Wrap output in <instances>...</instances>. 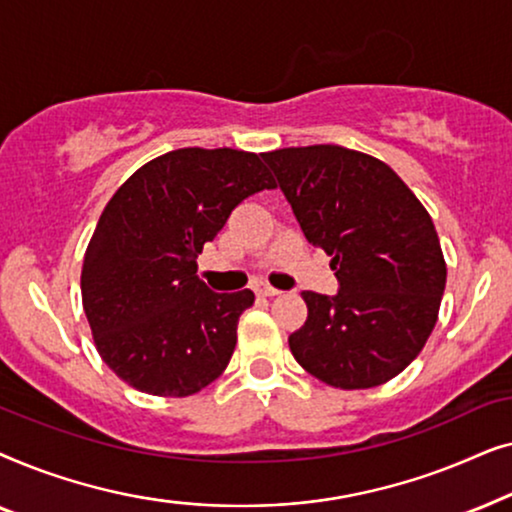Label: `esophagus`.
I'll return each instance as SVG.
<instances>
[{
  "label": "esophagus",
  "mask_w": 512,
  "mask_h": 512,
  "mask_svg": "<svg viewBox=\"0 0 512 512\" xmlns=\"http://www.w3.org/2000/svg\"><path fill=\"white\" fill-rule=\"evenodd\" d=\"M256 293L258 296H265V298H272V296H279V289H275V286H270V284H258L256 286Z\"/></svg>",
  "instance_id": "34e87169"
}]
</instances>
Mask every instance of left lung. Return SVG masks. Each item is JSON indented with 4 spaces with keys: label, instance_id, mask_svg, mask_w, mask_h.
Here are the masks:
<instances>
[{
    "label": "left lung",
    "instance_id": "obj_1",
    "mask_svg": "<svg viewBox=\"0 0 512 512\" xmlns=\"http://www.w3.org/2000/svg\"><path fill=\"white\" fill-rule=\"evenodd\" d=\"M263 160L340 282L333 298L303 291L293 359L335 389L380 387L417 359L438 321L447 265L429 212L368 153L314 144Z\"/></svg>",
    "mask_w": 512,
    "mask_h": 512
}]
</instances>
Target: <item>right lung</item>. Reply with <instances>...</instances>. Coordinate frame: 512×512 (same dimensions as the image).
I'll return each mask as SVG.
<instances>
[{
  "label": "right lung",
  "mask_w": 512,
  "mask_h": 512,
  "mask_svg": "<svg viewBox=\"0 0 512 512\" xmlns=\"http://www.w3.org/2000/svg\"><path fill=\"white\" fill-rule=\"evenodd\" d=\"M275 186L256 153L188 146L111 195L83 256L81 298L97 354L125 384L184 398L226 370L254 293H214L195 258L242 200Z\"/></svg>",
  "instance_id": "add662e5"
}]
</instances>
